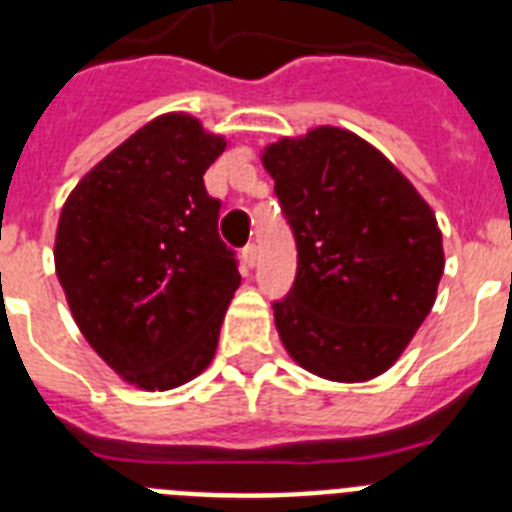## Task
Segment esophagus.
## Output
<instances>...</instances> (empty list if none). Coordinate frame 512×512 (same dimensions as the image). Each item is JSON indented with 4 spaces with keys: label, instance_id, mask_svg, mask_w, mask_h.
I'll return each instance as SVG.
<instances>
[{
    "label": "esophagus",
    "instance_id": "34e87169",
    "mask_svg": "<svg viewBox=\"0 0 512 512\" xmlns=\"http://www.w3.org/2000/svg\"><path fill=\"white\" fill-rule=\"evenodd\" d=\"M243 261H246V266H256V261H259V248H256V243L243 246Z\"/></svg>",
    "mask_w": 512,
    "mask_h": 512
}]
</instances>
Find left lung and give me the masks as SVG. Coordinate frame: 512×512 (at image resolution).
I'll return each mask as SVG.
<instances>
[{"instance_id":"left-lung-1","label":"left lung","mask_w":512,"mask_h":512,"mask_svg":"<svg viewBox=\"0 0 512 512\" xmlns=\"http://www.w3.org/2000/svg\"><path fill=\"white\" fill-rule=\"evenodd\" d=\"M297 243L274 302L289 356L323 379L387 372L431 312L443 274L436 215L374 146L341 128L282 138L261 156Z\"/></svg>"}]
</instances>
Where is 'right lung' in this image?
Listing matches in <instances>:
<instances>
[{
  "label": "right lung",
  "instance_id": "obj_1",
  "mask_svg": "<svg viewBox=\"0 0 512 512\" xmlns=\"http://www.w3.org/2000/svg\"><path fill=\"white\" fill-rule=\"evenodd\" d=\"M225 140L171 112L89 171L61 210L56 274L89 346L143 390L189 382L215 356L241 284L205 171Z\"/></svg>",
  "mask_w": 512,
  "mask_h": 512
}]
</instances>
